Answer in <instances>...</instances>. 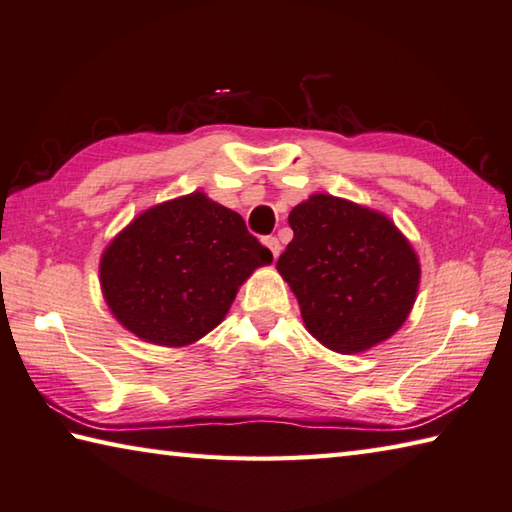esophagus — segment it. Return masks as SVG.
Listing matches in <instances>:
<instances>
[{
	"label": "esophagus",
	"mask_w": 512,
	"mask_h": 512,
	"mask_svg": "<svg viewBox=\"0 0 512 512\" xmlns=\"http://www.w3.org/2000/svg\"><path fill=\"white\" fill-rule=\"evenodd\" d=\"M264 244L271 248V253H273V257L277 259L280 257V250H282V246H280V241H277V237H266L264 239Z\"/></svg>",
	"instance_id": "1"
}]
</instances>
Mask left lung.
Segmentation results:
<instances>
[{
    "label": "left lung",
    "mask_w": 512,
    "mask_h": 512,
    "mask_svg": "<svg viewBox=\"0 0 512 512\" xmlns=\"http://www.w3.org/2000/svg\"><path fill=\"white\" fill-rule=\"evenodd\" d=\"M288 224L293 239L277 271L315 340L331 351L360 353L403 327L421 264L392 219L331 194H311L291 210Z\"/></svg>",
    "instance_id": "obj_1"
}]
</instances>
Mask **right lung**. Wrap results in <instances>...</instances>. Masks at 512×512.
<instances>
[{"label":"right lung","mask_w":512,"mask_h":512,"mask_svg":"<svg viewBox=\"0 0 512 512\" xmlns=\"http://www.w3.org/2000/svg\"><path fill=\"white\" fill-rule=\"evenodd\" d=\"M273 253L235 210L192 192L152 206L111 239L100 288L114 318L145 342L188 347L226 318Z\"/></svg>","instance_id":"1"}]
</instances>
